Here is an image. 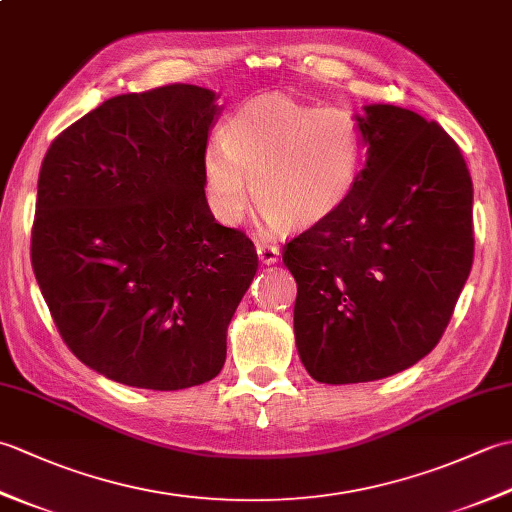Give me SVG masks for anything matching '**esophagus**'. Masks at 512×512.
I'll use <instances>...</instances> for the list:
<instances>
[{
	"label": "esophagus",
	"instance_id": "1",
	"mask_svg": "<svg viewBox=\"0 0 512 512\" xmlns=\"http://www.w3.org/2000/svg\"><path fill=\"white\" fill-rule=\"evenodd\" d=\"M257 255H259V262H262V264H268V266L275 264V262H279V246L259 242L257 244Z\"/></svg>",
	"mask_w": 512,
	"mask_h": 512
}]
</instances>
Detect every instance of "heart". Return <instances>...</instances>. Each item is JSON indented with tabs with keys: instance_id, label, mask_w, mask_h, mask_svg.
<instances>
[{
	"instance_id": "heart-1",
	"label": "heart",
	"mask_w": 512,
	"mask_h": 512,
	"mask_svg": "<svg viewBox=\"0 0 512 512\" xmlns=\"http://www.w3.org/2000/svg\"><path fill=\"white\" fill-rule=\"evenodd\" d=\"M367 140L343 107H317L266 94L228 118L224 138L206 143L204 191L224 222L248 209L250 180L259 211L281 226L308 228L328 220L361 178Z\"/></svg>"
}]
</instances>
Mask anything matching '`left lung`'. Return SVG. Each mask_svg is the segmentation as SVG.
I'll list each match as a JSON object with an SVG mask.
<instances>
[{
  "label": "left lung",
  "mask_w": 512,
  "mask_h": 512,
  "mask_svg": "<svg viewBox=\"0 0 512 512\" xmlns=\"http://www.w3.org/2000/svg\"><path fill=\"white\" fill-rule=\"evenodd\" d=\"M356 189L284 246L297 279L295 336L308 374L367 383L418 363L442 339L473 266V182L436 121L367 105Z\"/></svg>",
  "instance_id": "8db88e82"
}]
</instances>
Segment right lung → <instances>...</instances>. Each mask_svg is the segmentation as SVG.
I'll list each match as a JSON object with an SVG mask.
<instances>
[{"label": "right lung", "mask_w": 512, "mask_h": 512, "mask_svg": "<svg viewBox=\"0 0 512 512\" xmlns=\"http://www.w3.org/2000/svg\"><path fill=\"white\" fill-rule=\"evenodd\" d=\"M215 114V94L187 83L112 96L41 162L32 270L63 343L116 383L176 391L224 367L259 262L206 202Z\"/></svg>", "instance_id": "obj_1"}]
</instances>
